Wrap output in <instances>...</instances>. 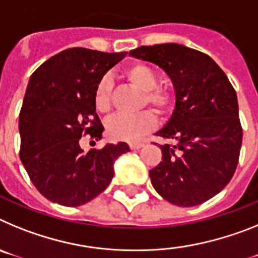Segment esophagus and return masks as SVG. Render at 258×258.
Segmentation results:
<instances>
[{
	"label": "esophagus",
	"mask_w": 258,
	"mask_h": 258,
	"mask_svg": "<svg viewBox=\"0 0 258 258\" xmlns=\"http://www.w3.org/2000/svg\"><path fill=\"white\" fill-rule=\"evenodd\" d=\"M129 146H131V150H138L142 147L143 143L142 142H131L129 143Z\"/></svg>",
	"instance_id": "esophagus-1"
}]
</instances>
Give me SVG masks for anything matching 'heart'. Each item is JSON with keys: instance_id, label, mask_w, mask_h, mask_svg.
I'll use <instances>...</instances> for the list:
<instances>
[{"instance_id": "heart-1", "label": "heart", "mask_w": 258, "mask_h": 258, "mask_svg": "<svg viewBox=\"0 0 258 258\" xmlns=\"http://www.w3.org/2000/svg\"><path fill=\"white\" fill-rule=\"evenodd\" d=\"M124 77L138 90L143 92L142 106L149 104L155 112H168L172 107L173 97L166 89L157 86V76L151 67L143 63H132L124 70ZM111 84L103 79L95 90V107L101 112H107L111 107L109 97ZM155 125L151 111H142L136 115H117L107 122V133L112 140L137 141Z\"/></svg>"}]
</instances>
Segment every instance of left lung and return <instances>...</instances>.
<instances>
[{"instance_id": "1", "label": "left lung", "mask_w": 258, "mask_h": 258, "mask_svg": "<svg viewBox=\"0 0 258 258\" xmlns=\"http://www.w3.org/2000/svg\"><path fill=\"white\" fill-rule=\"evenodd\" d=\"M129 55L159 66L174 88L172 115L156 132L173 145H160V164L150 170L152 186L174 206L207 202L238 165L243 131L235 90L211 56L184 45L141 46Z\"/></svg>"}]
</instances>
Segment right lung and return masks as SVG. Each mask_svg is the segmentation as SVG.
I'll use <instances>...</instances> for the list:
<instances>
[{
    "mask_svg": "<svg viewBox=\"0 0 258 258\" xmlns=\"http://www.w3.org/2000/svg\"><path fill=\"white\" fill-rule=\"evenodd\" d=\"M126 54L72 47L47 59L29 77L19 113L20 160L50 202L79 207L93 200L112 181L116 159L131 151L125 142L88 152L80 146L84 134L95 141L103 136L95 90Z\"/></svg>",
    "mask_w": 258,
    "mask_h": 258,
    "instance_id": "add662e5",
    "label": "right lung"
}]
</instances>
